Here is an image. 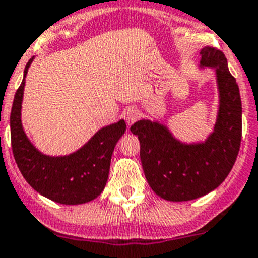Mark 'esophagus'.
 <instances>
[{"label":"esophagus","mask_w":258,"mask_h":258,"mask_svg":"<svg viewBox=\"0 0 258 258\" xmlns=\"http://www.w3.org/2000/svg\"><path fill=\"white\" fill-rule=\"evenodd\" d=\"M123 116H124V120H126L127 124L131 126V124H134V123L140 118V113H139V110L138 109H135V107H128V109L124 110Z\"/></svg>","instance_id":"34e87169"}]
</instances>
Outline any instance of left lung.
I'll return each mask as SVG.
<instances>
[{
	"instance_id": "left-lung-1",
	"label": "left lung",
	"mask_w": 258,
	"mask_h": 258,
	"mask_svg": "<svg viewBox=\"0 0 258 258\" xmlns=\"http://www.w3.org/2000/svg\"><path fill=\"white\" fill-rule=\"evenodd\" d=\"M200 67L214 69L219 93L213 132L201 143H183L165 124L142 119L131 126L140 142L145 178L167 201H189L214 191L227 178L241 142V100L222 51L205 46Z\"/></svg>"
}]
</instances>
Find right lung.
I'll list each match as a JSON object with an SVG mask.
<instances>
[{
  "mask_svg": "<svg viewBox=\"0 0 258 258\" xmlns=\"http://www.w3.org/2000/svg\"><path fill=\"white\" fill-rule=\"evenodd\" d=\"M31 58L24 69L23 82L15 93L10 114L11 148L15 162L27 183L42 196L64 205L95 200L109 178L114 147L126 131V122L98 130L80 149L69 156H48L30 142L22 126V101Z\"/></svg>",
  "mask_w": 258,
  "mask_h": 258,
  "instance_id": "1",
  "label": "right lung"
}]
</instances>
